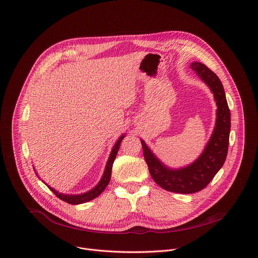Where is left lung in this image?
<instances>
[{"label": "left lung", "mask_w": 258, "mask_h": 258, "mask_svg": "<svg viewBox=\"0 0 258 258\" xmlns=\"http://www.w3.org/2000/svg\"><path fill=\"white\" fill-rule=\"evenodd\" d=\"M190 69L210 88L217 105L215 127L202 154L186 166L171 168L165 165L141 139L144 157L153 180L165 190L184 195L204 189L222 168L228 153L231 130L230 109L219 77L199 61L191 62Z\"/></svg>", "instance_id": "obj_1"}]
</instances>
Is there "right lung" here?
I'll list each match as a JSON object with an SVG mask.
<instances>
[{
  "instance_id": "add662e5",
  "label": "right lung",
  "mask_w": 258,
  "mask_h": 258,
  "mask_svg": "<svg viewBox=\"0 0 258 258\" xmlns=\"http://www.w3.org/2000/svg\"><path fill=\"white\" fill-rule=\"evenodd\" d=\"M125 137V135H121L118 140L115 142L111 152H110V155L108 157V160L106 162V166H105V169H104V172H103V175L101 177V179L99 180V182L93 187L91 188L90 190L86 191L84 194H79V195H67V194H62V192H59L57 191L56 189L52 188L51 186H49L48 184H46L43 180L40 179V177L38 176L37 172L35 171V168H34V171L35 173L37 175V177L58 198L60 199L61 201L68 203V204H71V205H80V204H84V203H87V202H90L94 199H96L98 196H100L103 190L106 188V186L108 185L109 181H110V177H111V170H112V165H113V162L116 158V155H117V152L119 150V147H120V144H121V141L123 140V138Z\"/></svg>"
}]
</instances>
